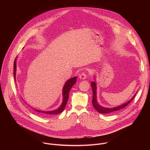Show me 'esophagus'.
Wrapping results in <instances>:
<instances>
[{
	"instance_id": "34e87169",
	"label": "esophagus",
	"mask_w": 150,
	"mask_h": 150,
	"mask_svg": "<svg viewBox=\"0 0 150 150\" xmlns=\"http://www.w3.org/2000/svg\"><path fill=\"white\" fill-rule=\"evenodd\" d=\"M86 72H83L81 73L80 76H79V78L81 80H84L86 79Z\"/></svg>"
}]
</instances>
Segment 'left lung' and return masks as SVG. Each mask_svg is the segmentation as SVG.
I'll use <instances>...</instances> for the list:
<instances>
[{
    "label": "left lung",
    "instance_id": "obj_1",
    "mask_svg": "<svg viewBox=\"0 0 150 150\" xmlns=\"http://www.w3.org/2000/svg\"><path fill=\"white\" fill-rule=\"evenodd\" d=\"M91 87H92V91H93V98H92V104H93V106L94 108L100 113H102V114H108V113H111V112H114L115 111H118L120 109H122L124 107H126L129 103L134 99V96L136 95H134V96L127 103L122 105H121L120 106H118V107H113V108H105V107H102L100 106L98 103L97 102V100H96V84L94 81H92L91 83Z\"/></svg>",
    "mask_w": 150,
    "mask_h": 150
}]
</instances>
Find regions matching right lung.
Returning a JSON list of instances; mask_svg holds the SVG:
<instances>
[{"label": "right lung", "mask_w": 150, "mask_h": 150, "mask_svg": "<svg viewBox=\"0 0 150 150\" xmlns=\"http://www.w3.org/2000/svg\"><path fill=\"white\" fill-rule=\"evenodd\" d=\"M16 60L14 62V78H15V76H16ZM76 79L77 77H73L71 79H70V80H67V81L65 83L64 88H63V96H64V99H63V102L62 105L59 107L58 109L55 110L54 111H39L38 110H35L36 112H38L39 113H40L42 115L44 116H48V115H54V114H58L59 113H61V112L63 111V110H64V107L66 106V103L68 100V98H69V92L70 89L71 88V87L73 86V85L76 83Z\"/></svg>", "instance_id": "1"}]
</instances>
